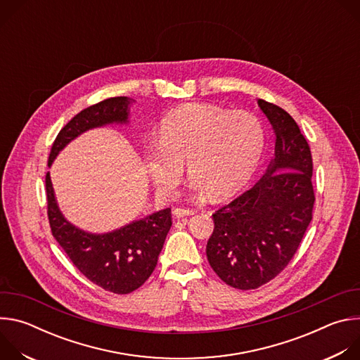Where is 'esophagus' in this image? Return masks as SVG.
I'll list each match as a JSON object with an SVG mask.
<instances>
[{"label":"esophagus","instance_id":"1","mask_svg":"<svg viewBox=\"0 0 360 360\" xmlns=\"http://www.w3.org/2000/svg\"><path fill=\"white\" fill-rule=\"evenodd\" d=\"M195 211L193 210H186V208H175L174 210V215L176 218H184V217H191L193 215Z\"/></svg>","mask_w":360,"mask_h":360}]
</instances>
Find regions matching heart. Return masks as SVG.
Here are the masks:
<instances>
[{
    "instance_id": "b5f03b06",
    "label": "heart",
    "mask_w": 360,
    "mask_h": 360,
    "mask_svg": "<svg viewBox=\"0 0 360 360\" xmlns=\"http://www.w3.org/2000/svg\"><path fill=\"white\" fill-rule=\"evenodd\" d=\"M264 146V125L252 112L188 104L164 118L160 142L143 146V162L152 182L167 195L179 185L188 162L195 195L225 199L250 181Z\"/></svg>"
}]
</instances>
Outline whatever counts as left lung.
I'll use <instances>...</instances> for the list:
<instances>
[{
  "instance_id": "left-lung-1",
  "label": "left lung",
  "mask_w": 360,
  "mask_h": 360,
  "mask_svg": "<svg viewBox=\"0 0 360 360\" xmlns=\"http://www.w3.org/2000/svg\"><path fill=\"white\" fill-rule=\"evenodd\" d=\"M258 105L275 134L274 158L258 182L212 215L215 228L207 245L215 274L242 290L259 288L285 269L315 203L307 141L285 110L264 99Z\"/></svg>"
}]
</instances>
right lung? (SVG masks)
<instances>
[{
	"label": "right lung",
	"instance_id": "1",
	"mask_svg": "<svg viewBox=\"0 0 360 360\" xmlns=\"http://www.w3.org/2000/svg\"><path fill=\"white\" fill-rule=\"evenodd\" d=\"M134 99L115 96L77 114L57 135L48 158L53 165L58 153L81 134L107 125L129 124ZM51 232L78 271L95 285L112 293H131L145 283L158 262L171 229V210L157 211L105 233H92L71 224L61 212L49 172L45 176Z\"/></svg>",
	"mask_w": 360,
	"mask_h": 360
}]
</instances>
